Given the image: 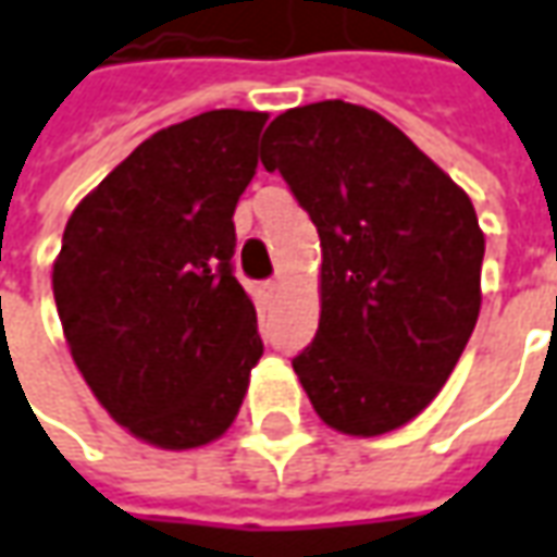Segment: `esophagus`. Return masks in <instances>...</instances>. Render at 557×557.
Segmentation results:
<instances>
[{"instance_id": "34e87169", "label": "esophagus", "mask_w": 557, "mask_h": 557, "mask_svg": "<svg viewBox=\"0 0 557 557\" xmlns=\"http://www.w3.org/2000/svg\"><path fill=\"white\" fill-rule=\"evenodd\" d=\"M261 293H264V296L268 298H274L280 293V280H264V283H261Z\"/></svg>"}]
</instances>
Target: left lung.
Returning a JSON list of instances; mask_svg holds the SVG:
<instances>
[{"label":"left lung","mask_w":557,"mask_h":557,"mask_svg":"<svg viewBox=\"0 0 557 557\" xmlns=\"http://www.w3.org/2000/svg\"><path fill=\"white\" fill-rule=\"evenodd\" d=\"M261 163L286 178L323 249L317 336L293 357L301 388L342 434L407 425L481 311L484 231L469 194L397 125L345 101L280 113Z\"/></svg>","instance_id":"8db88e82"}]
</instances>
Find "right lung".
Returning a JSON list of instances; mask_svg holds the SVG:
<instances>
[{
  "label": "right lung",
  "instance_id": "obj_1",
  "mask_svg": "<svg viewBox=\"0 0 557 557\" xmlns=\"http://www.w3.org/2000/svg\"><path fill=\"white\" fill-rule=\"evenodd\" d=\"M264 123L209 110L160 128L64 227L51 289L70 355L113 422L160 450L227 432L264 351L231 264Z\"/></svg>",
  "mask_w": 557,
  "mask_h": 557
}]
</instances>
